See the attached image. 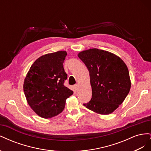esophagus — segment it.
Returning <instances> with one entry per match:
<instances>
[{"mask_svg":"<svg viewBox=\"0 0 151 151\" xmlns=\"http://www.w3.org/2000/svg\"><path fill=\"white\" fill-rule=\"evenodd\" d=\"M74 89H75L76 90H77V89H78V88H79V84H75V85L74 86Z\"/></svg>","mask_w":151,"mask_h":151,"instance_id":"1","label":"esophagus"}]
</instances>
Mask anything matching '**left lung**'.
<instances>
[{
	"label": "left lung",
	"mask_w": 151,
	"mask_h": 151,
	"mask_svg": "<svg viewBox=\"0 0 151 151\" xmlns=\"http://www.w3.org/2000/svg\"><path fill=\"white\" fill-rule=\"evenodd\" d=\"M78 57L89 72L92 98L84 106L101 115L118 108L129 94L131 82L128 68L122 59L111 52L90 48Z\"/></svg>",
	"instance_id": "1"
}]
</instances>
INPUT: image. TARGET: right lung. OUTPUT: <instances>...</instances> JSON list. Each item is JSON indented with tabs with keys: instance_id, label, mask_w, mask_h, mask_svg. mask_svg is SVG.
I'll list each match as a JSON object with an SVG mask.
<instances>
[{
	"instance_id": "obj_1",
	"label": "right lung",
	"mask_w": 151,
	"mask_h": 151,
	"mask_svg": "<svg viewBox=\"0 0 151 151\" xmlns=\"http://www.w3.org/2000/svg\"><path fill=\"white\" fill-rule=\"evenodd\" d=\"M67 52L58 51L39 57L24 81L27 102L41 117L50 118L62 112L73 91L64 86L67 74L63 68Z\"/></svg>"
}]
</instances>
